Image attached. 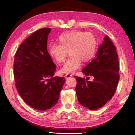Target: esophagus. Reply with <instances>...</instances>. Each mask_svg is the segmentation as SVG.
<instances>
[{
	"instance_id": "34e87169",
	"label": "esophagus",
	"mask_w": 135,
	"mask_h": 135,
	"mask_svg": "<svg viewBox=\"0 0 135 135\" xmlns=\"http://www.w3.org/2000/svg\"><path fill=\"white\" fill-rule=\"evenodd\" d=\"M65 76L66 79H68V78H71L72 76V75H70V74H66L65 75Z\"/></svg>"
}]
</instances>
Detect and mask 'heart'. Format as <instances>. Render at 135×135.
Masks as SVG:
<instances>
[{
    "label": "heart",
    "instance_id": "b5f03b06",
    "mask_svg": "<svg viewBox=\"0 0 135 135\" xmlns=\"http://www.w3.org/2000/svg\"><path fill=\"white\" fill-rule=\"evenodd\" d=\"M59 44H53L50 47V54L58 64L63 62L68 54L70 56L61 69L60 72L73 74L78 69L81 61L87 63L93 57L97 48V40L89 32L72 30L61 34Z\"/></svg>",
    "mask_w": 135,
    "mask_h": 135
}]
</instances>
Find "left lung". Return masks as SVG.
Returning <instances> with one entry per match:
<instances>
[{
	"mask_svg": "<svg viewBox=\"0 0 135 135\" xmlns=\"http://www.w3.org/2000/svg\"><path fill=\"white\" fill-rule=\"evenodd\" d=\"M87 76H75V91L79 103L89 110L103 107L112 99L119 79V61L116 48L108 35L99 47L96 57L81 70ZM94 77L93 82L87 80Z\"/></svg>",
	"mask_w": 135,
	"mask_h": 135,
	"instance_id": "obj_1",
	"label": "left lung"
}]
</instances>
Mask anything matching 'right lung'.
<instances>
[{"instance_id": "obj_1", "label": "right lung", "mask_w": 135, "mask_h": 135, "mask_svg": "<svg viewBox=\"0 0 135 135\" xmlns=\"http://www.w3.org/2000/svg\"><path fill=\"white\" fill-rule=\"evenodd\" d=\"M51 28L36 30L22 43L16 52L13 69L16 87L32 108L46 110L58 102L65 78L54 77L56 66L47 51Z\"/></svg>"}]
</instances>
